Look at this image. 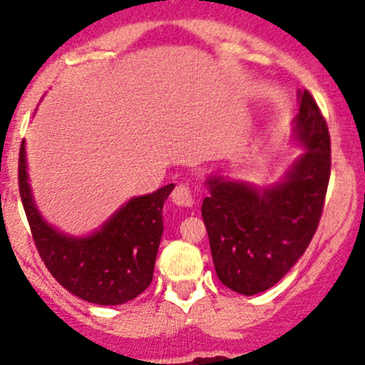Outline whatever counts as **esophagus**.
Instances as JSON below:
<instances>
[{"label": "esophagus", "mask_w": 365, "mask_h": 365, "mask_svg": "<svg viewBox=\"0 0 365 365\" xmlns=\"http://www.w3.org/2000/svg\"><path fill=\"white\" fill-rule=\"evenodd\" d=\"M171 201L178 206L190 207L194 204V194H192V189L189 185H183V183H178L175 187L173 192H171Z\"/></svg>", "instance_id": "1"}]
</instances>
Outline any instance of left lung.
<instances>
[{
	"mask_svg": "<svg viewBox=\"0 0 365 365\" xmlns=\"http://www.w3.org/2000/svg\"><path fill=\"white\" fill-rule=\"evenodd\" d=\"M296 135L305 154L286 180L256 190L211 178L201 215L218 279L246 296L277 284L302 258L317 230L331 176V137L310 91L299 93Z\"/></svg>",
	"mask_w": 365,
	"mask_h": 365,
	"instance_id": "1",
	"label": "left lung"
}]
</instances>
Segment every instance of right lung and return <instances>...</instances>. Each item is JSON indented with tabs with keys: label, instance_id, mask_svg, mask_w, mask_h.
I'll return each mask as SVG.
<instances>
[{
	"label": "right lung",
	"instance_id": "right-lung-1",
	"mask_svg": "<svg viewBox=\"0 0 365 365\" xmlns=\"http://www.w3.org/2000/svg\"><path fill=\"white\" fill-rule=\"evenodd\" d=\"M173 187L131 199L97 234L72 239L46 225L36 210L20 143L19 190L36 250L57 282L97 305H121L150 286L163 235V204Z\"/></svg>",
	"mask_w": 365,
	"mask_h": 365
}]
</instances>
